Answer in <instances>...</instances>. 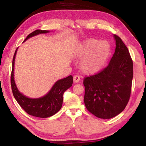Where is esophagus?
Here are the masks:
<instances>
[{
  "label": "esophagus",
  "instance_id": "1",
  "mask_svg": "<svg viewBox=\"0 0 146 146\" xmlns=\"http://www.w3.org/2000/svg\"><path fill=\"white\" fill-rule=\"evenodd\" d=\"M73 81L75 83H78L80 81V77L78 75H75L73 77Z\"/></svg>",
  "mask_w": 146,
  "mask_h": 146
}]
</instances>
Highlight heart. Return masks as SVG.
<instances>
[{
    "label": "heart",
    "mask_w": 146,
    "mask_h": 146,
    "mask_svg": "<svg viewBox=\"0 0 146 146\" xmlns=\"http://www.w3.org/2000/svg\"><path fill=\"white\" fill-rule=\"evenodd\" d=\"M110 51V45L107 41L88 38L76 47L75 55L81 58L79 66L82 71L92 74L103 68L109 58Z\"/></svg>",
    "instance_id": "1"
}]
</instances>
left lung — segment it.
I'll return each instance as SVG.
<instances>
[{
	"mask_svg": "<svg viewBox=\"0 0 146 146\" xmlns=\"http://www.w3.org/2000/svg\"><path fill=\"white\" fill-rule=\"evenodd\" d=\"M113 37L116 48L109 64L84 81L85 107L102 119L112 118L125 110L132 88L133 62L129 51L118 36Z\"/></svg>",
	"mask_w": 146,
	"mask_h": 146,
	"instance_id": "1",
	"label": "left lung"
}]
</instances>
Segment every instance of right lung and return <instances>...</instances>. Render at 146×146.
Listing matches in <instances>:
<instances>
[{
    "label": "right lung",
    "mask_w": 146,
    "mask_h": 146,
    "mask_svg": "<svg viewBox=\"0 0 146 146\" xmlns=\"http://www.w3.org/2000/svg\"><path fill=\"white\" fill-rule=\"evenodd\" d=\"M48 30H36L27 36L24 40L39 34L49 33ZM18 48H16L13 59V68L11 73V84L14 98L23 109L28 115L38 117V118H48L55 115L61 110L63 102V94L66 90L72 86L73 76H68L57 81L47 94L38 98H30L20 92L17 88L14 81V63Z\"/></svg>",
    "instance_id": "1"
}]
</instances>
